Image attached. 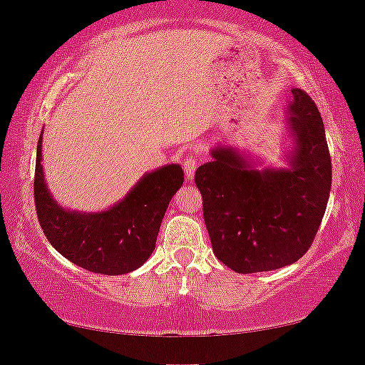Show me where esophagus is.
<instances>
[{
	"label": "esophagus",
	"instance_id": "34e87169",
	"mask_svg": "<svg viewBox=\"0 0 365 365\" xmlns=\"http://www.w3.org/2000/svg\"><path fill=\"white\" fill-rule=\"evenodd\" d=\"M197 168V158L196 156H189L186 161H184V173H186V178L189 181H192L194 173H196Z\"/></svg>",
	"mask_w": 365,
	"mask_h": 365
}]
</instances>
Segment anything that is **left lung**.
Segmentation results:
<instances>
[{
  "mask_svg": "<svg viewBox=\"0 0 365 365\" xmlns=\"http://www.w3.org/2000/svg\"><path fill=\"white\" fill-rule=\"evenodd\" d=\"M291 151L286 168L257 169L231 146L211 149L196 186L212 251L227 267L252 274L289 266L316 237L332 184L321 113L302 89L287 108Z\"/></svg>",
  "mask_w": 365,
  "mask_h": 365,
  "instance_id": "8db88e82",
  "label": "left lung"
}]
</instances>
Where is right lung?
<instances>
[{
    "label": "right lung",
    "instance_id": "1",
    "mask_svg": "<svg viewBox=\"0 0 365 365\" xmlns=\"http://www.w3.org/2000/svg\"><path fill=\"white\" fill-rule=\"evenodd\" d=\"M41 144L39 136L34 204L49 244L76 266L96 274L119 276L141 267L156 247L169 201L182 186V168L168 164L146 173L121 201L106 211H73L59 206L49 192L41 166Z\"/></svg>",
    "mask_w": 365,
    "mask_h": 365
}]
</instances>
